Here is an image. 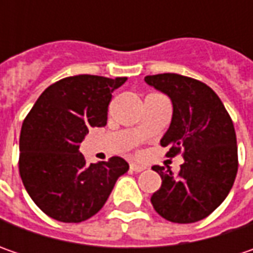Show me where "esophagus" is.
<instances>
[{
	"instance_id": "obj_1",
	"label": "esophagus",
	"mask_w": 253,
	"mask_h": 253,
	"mask_svg": "<svg viewBox=\"0 0 253 253\" xmlns=\"http://www.w3.org/2000/svg\"><path fill=\"white\" fill-rule=\"evenodd\" d=\"M131 170L132 171H142V170H145L146 168L145 166H142V165H138V163H131Z\"/></svg>"
}]
</instances>
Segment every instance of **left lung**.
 <instances>
[{
  "instance_id": "8db88e82",
  "label": "left lung",
  "mask_w": 253,
  "mask_h": 253,
  "mask_svg": "<svg viewBox=\"0 0 253 253\" xmlns=\"http://www.w3.org/2000/svg\"><path fill=\"white\" fill-rule=\"evenodd\" d=\"M145 82L171 100V122L161 145L169 146L166 156L181 152L184 159L177 176L163 166L152 168L162 177L152 206L171 222H197L225 200L237 177L234 124L218 95L196 79L163 73L146 76Z\"/></svg>"
}]
</instances>
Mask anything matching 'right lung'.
<instances>
[{
  "instance_id": "obj_1",
  "label": "right lung",
  "mask_w": 253,
  "mask_h": 253,
  "mask_svg": "<svg viewBox=\"0 0 253 253\" xmlns=\"http://www.w3.org/2000/svg\"><path fill=\"white\" fill-rule=\"evenodd\" d=\"M126 77L79 74L44 90L26 115L19 138V174L34 203L62 222L97 214L129 165L120 156L87 165L80 143L90 126H105L112 91Z\"/></svg>"
}]
</instances>
